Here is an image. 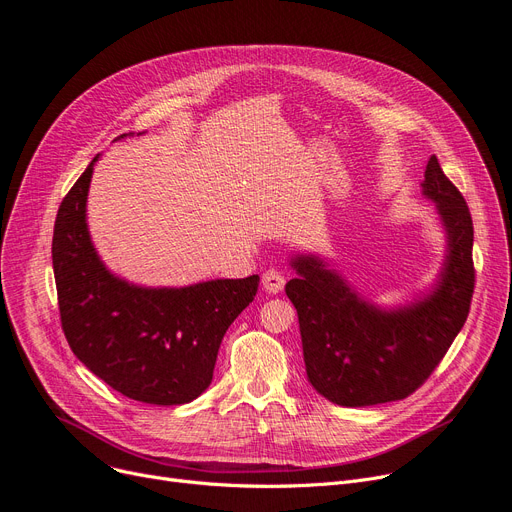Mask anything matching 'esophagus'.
Here are the masks:
<instances>
[{
    "label": "esophagus",
    "mask_w": 512,
    "mask_h": 512,
    "mask_svg": "<svg viewBox=\"0 0 512 512\" xmlns=\"http://www.w3.org/2000/svg\"><path fill=\"white\" fill-rule=\"evenodd\" d=\"M261 284H263V288H265V293H270V295H278L282 288H284V284H286V280H284V276H282V272L280 270H268L265 272L263 276H261Z\"/></svg>",
    "instance_id": "obj_1"
}]
</instances>
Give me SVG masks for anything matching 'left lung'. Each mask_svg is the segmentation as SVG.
Returning <instances> with one entry per match:
<instances>
[{"mask_svg": "<svg viewBox=\"0 0 512 512\" xmlns=\"http://www.w3.org/2000/svg\"><path fill=\"white\" fill-rule=\"evenodd\" d=\"M446 234V253L429 291L381 305L362 295L328 259L293 253L295 278L286 282L303 343L307 381L345 408L408 397L441 362L469 316L473 219L462 194L433 154L420 184Z\"/></svg>", "mask_w": 512, "mask_h": 512, "instance_id": "8db88e82", "label": "left lung"}]
</instances>
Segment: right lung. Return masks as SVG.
Wrapping results in <instances>:
<instances>
[{"mask_svg": "<svg viewBox=\"0 0 512 512\" xmlns=\"http://www.w3.org/2000/svg\"><path fill=\"white\" fill-rule=\"evenodd\" d=\"M127 136L133 133L117 140ZM98 159L64 196L54 224L52 263L66 341L87 370L125 397L152 406L188 404L211 385L221 339L253 301L259 276L142 286L110 272L87 228Z\"/></svg>", "mask_w": 512, "mask_h": 512, "instance_id": "1", "label": "right lung"}]
</instances>
